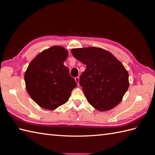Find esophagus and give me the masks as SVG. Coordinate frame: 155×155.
Masks as SVG:
<instances>
[{"label": "esophagus", "mask_w": 155, "mask_h": 155, "mask_svg": "<svg viewBox=\"0 0 155 155\" xmlns=\"http://www.w3.org/2000/svg\"><path fill=\"white\" fill-rule=\"evenodd\" d=\"M75 80H76V83H77V84H78V85H79V77L75 78Z\"/></svg>", "instance_id": "34e87169"}]
</instances>
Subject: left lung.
I'll list each match as a JSON object with an SVG mask.
<instances>
[{
	"label": "left lung",
	"instance_id": "8db88e82",
	"mask_svg": "<svg viewBox=\"0 0 155 155\" xmlns=\"http://www.w3.org/2000/svg\"><path fill=\"white\" fill-rule=\"evenodd\" d=\"M71 51L75 58L86 64L79 85L89 104L100 111L118 105L129 86V74L123 64L100 48H74Z\"/></svg>",
	"mask_w": 155,
	"mask_h": 155
}]
</instances>
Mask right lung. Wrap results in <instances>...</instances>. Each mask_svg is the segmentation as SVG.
<instances>
[{"label": "right lung", "instance_id": "add662e5", "mask_svg": "<svg viewBox=\"0 0 155 155\" xmlns=\"http://www.w3.org/2000/svg\"><path fill=\"white\" fill-rule=\"evenodd\" d=\"M68 55V51L62 46H52L37 55L25 72L26 91L43 109L54 110L64 104L77 86L63 64Z\"/></svg>", "mask_w": 155, "mask_h": 155}]
</instances>
